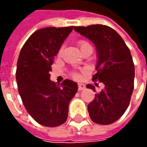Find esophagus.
Wrapping results in <instances>:
<instances>
[{"instance_id":"obj_1","label":"esophagus","mask_w":147,"mask_h":147,"mask_svg":"<svg viewBox=\"0 0 147 147\" xmlns=\"http://www.w3.org/2000/svg\"><path fill=\"white\" fill-rule=\"evenodd\" d=\"M78 89H79V90H83L86 88V86H85V85L84 84H83V83H79L78 84Z\"/></svg>"}]
</instances>
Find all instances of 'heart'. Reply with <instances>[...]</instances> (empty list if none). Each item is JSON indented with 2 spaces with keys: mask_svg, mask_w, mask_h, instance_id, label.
I'll return each mask as SVG.
<instances>
[{
  "mask_svg": "<svg viewBox=\"0 0 147 147\" xmlns=\"http://www.w3.org/2000/svg\"><path fill=\"white\" fill-rule=\"evenodd\" d=\"M89 45L88 43H86V42H81L80 43V49L81 48H83V46H85V45ZM60 53H61V51H60ZM73 76L76 78V79H80V74H78V73H74L73 74Z\"/></svg>",
  "mask_w": 147,
  "mask_h": 147,
  "instance_id": "b5f03b06",
  "label": "heart"
}]
</instances>
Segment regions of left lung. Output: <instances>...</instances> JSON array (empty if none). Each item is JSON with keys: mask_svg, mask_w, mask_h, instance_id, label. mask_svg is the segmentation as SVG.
Wrapping results in <instances>:
<instances>
[{"mask_svg": "<svg viewBox=\"0 0 147 147\" xmlns=\"http://www.w3.org/2000/svg\"><path fill=\"white\" fill-rule=\"evenodd\" d=\"M74 30L94 43L98 71L93 80L105 85L87 105L90 117L96 123L110 124L124 113L134 90L135 66L130 49L120 34L108 26L74 27ZM86 88L95 90L91 84Z\"/></svg>", "mask_w": 147, "mask_h": 147, "instance_id": "left-lung-1", "label": "left lung"}]
</instances>
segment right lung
<instances>
[{"instance_id": "add662e5", "label": "right lung", "mask_w": 147, "mask_h": 147, "mask_svg": "<svg viewBox=\"0 0 147 147\" xmlns=\"http://www.w3.org/2000/svg\"><path fill=\"white\" fill-rule=\"evenodd\" d=\"M73 26L45 27L27 39L17 61L16 79L24 107L43 126L57 127L67 118L68 105L78 84L65 80L59 85L50 80L51 65Z\"/></svg>"}]
</instances>
